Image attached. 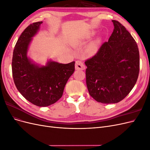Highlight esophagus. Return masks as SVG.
I'll return each mask as SVG.
<instances>
[{
    "instance_id": "34e87169",
    "label": "esophagus",
    "mask_w": 150,
    "mask_h": 150,
    "mask_svg": "<svg viewBox=\"0 0 150 150\" xmlns=\"http://www.w3.org/2000/svg\"><path fill=\"white\" fill-rule=\"evenodd\" d=\"M75 69L76 70H84L85 69V66L82 61H77L75 64Z\"/></svg>"
}]
</instances>
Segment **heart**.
I'll return each instance as SVG.
<instances>
[{"mask_svg": "<svg viewBox=\"0 0 150 150\" xmlns=\"http://www.w3.org/2000/svg\"><path fill=\"white\" fill-rule=\"evenodd\" d=\"M94 33H90L89 34H88L87 36H86L84 40H89L93 35H94ZM99 42H100V40H99V39H96L91 42L87 46V52L89 54H91V55H94V54H96L98 51Z\"/></svg>", "mask_w": 150, "mask_h": 150, "instance_id": "obj_1", "label": "heart"}]
</instances>
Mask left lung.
<instances>
[{
    "instance_id": "8db88e82",
    "label": "left lung",
    "mask_w": 150,
    "mask_h": 150,
    "mask_svg": "<svg viewBox=\"0 0 150 150\" xmlns=\"http://www.w3.org/2000/svg\"><path fill=\"white\" fill-rule=\"evenodd\" d=\"M114 30L98 53L85 62L86 85L98 102L117 103L137 83L139 71L138 45L125 27L112 20Z\"/></svg>"
}]
</instances>
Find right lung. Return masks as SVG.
Wrapping results in <instances>:
<instances>
[{"instance_id":"obj_1","label":"right lung","mask_w":150,"mask_h":150,"mask_svg":"<svg viewBox=\"0 0 150 150\" xmlns=\"http://www.w3.org/2000/svg\"><path fill=\"white\" fill-rule=\"evenodd\" d=\"M42 22L29 25L18 39L13 52L12 70L17 89L27 100L39 107L55 103L63 94L74 71L75 62L68 64L49 59L45 65L35 63L28 52Z\"/></svg>"}]
</instances>
